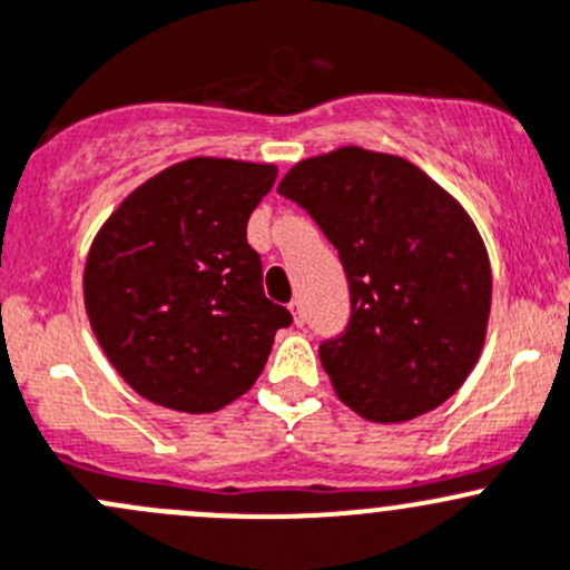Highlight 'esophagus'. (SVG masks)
Segmentation results:
<instances>
[{
    "label": "esophagus",
    "mask_w": 570,
    "mask_h": 570,
    "mask_svg": "<svg viewBox=\"0 0 570 570\" xmlns=\"http://www.w3.org/2000/svg\"><path fill=\"white\" fill-rule=\"evenodd\" d=\"M291 313H293V321H296V326L304 324V309H302V302L298 298H293L291 302Z\"/></svg>",
    "instance_id": "esophagus-1"
}]
</instances>
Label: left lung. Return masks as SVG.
<instances>
[{
  "mask_svg": "<svg viewBox=\"0 0 570 570\" xmlns=\"http://www.w3.org/2000/svg\"><path fill=\"white\" fill-rule=\"evenodd\" d=\"M279 195L337 249L348 326L318 354L345 406L403 422L442 406L485 340L491 266L466 210L401 156L340 148L298 161Z\"/></svg>",
  "mask_w": 570,
  "mask_h": 570,
  "instance_id": "8db88e82",
  "label": "left lung"
}]
</instances>
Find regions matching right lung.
I'll return each instance as SVG.
<instances>
[{
	"instance_id": "right-lung-1",
	"label": "right lung",
	"mask_w": 570,
	"mask_h": 570,
	"mask_svg": "<svg viewBox=\"0 0 570 570\" xmlns=\"http://www.w3.org/2000/svg\"><path fill=\"white\" fill-rule=\"evenodd\" d=\"M277 169L189 158L122 199L92 242L85 307L131 390L205 414L244 395L293 315L263 293L246 222Z\"/></svg>"
}]
</instances>
